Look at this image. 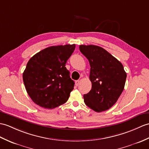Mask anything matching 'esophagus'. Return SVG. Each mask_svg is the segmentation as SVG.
<instances>
[{"mask_svg":"<svg viewBox=\"0 0 149 149\" xmlns=\"http://www.w3.org/2000/svg\"><path fill=\"white\" fill-rule=\"evenodd\" d=\"M79 82H80V81H79V80H77V81H75V86H79Z\"/></svg>","mask_w":149,"mask_h":149,"instance_id":"obj_1","label":"esophagus"}]
</instances>
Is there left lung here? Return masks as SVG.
Listing matches in <instances>:
<instances>
[{"label": "left lung", "instance_id": "8db88e82", "mask_svg": "<svg viewBox=\"0 0 149 149\" xmlns=\"http://www.w3.org/2000/svg\"><path fill=\"white\" fill-rule=\"evenodd\" d=\"M79 49L90 65L91 91L84 95L85 104L95 112L112 107L125 85L126 73L120 62L103 48L94 45H80Z\"/></svg>", "mask_w": 149, "mask_h": 149}]
</instances>
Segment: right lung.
I'll return each mask as SVG.
<instances>
[{
    "label": "right lung",
    "mask_w": 149,
    "mask_h": 149,
    "mask_svg": "<svg viewBox=\"0 0 149 149\" xmlns=\"http://www.w3.org/2000/svg\"><path fill=\"white\" fill-rule=\"evenodd\" d=\"M75 44L47 47L31 58L23 74L26 90L32 101L52 109L66 102L74 81L65 67Z\"/></svg>",
    "instance_id": "1"
}]
</instances>
